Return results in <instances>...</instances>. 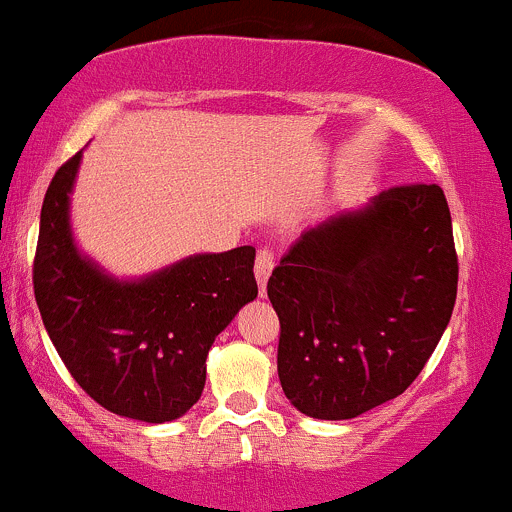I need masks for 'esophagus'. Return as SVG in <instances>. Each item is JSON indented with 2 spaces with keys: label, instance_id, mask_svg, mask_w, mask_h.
Masks as SVG:
<instances>
[{
  "label": "esophagus",
  "instance_id": "34e87169",
  "mask_svg": "<svg viewBox=\"0 0 512 512\" xmlns=\"http://www.w3.org/2000/svg\"><path fill=\"white\" fill-rule=\"evenodd\" d=\"M273 254L268 249H261L258 251V256H256V263H254V273H256V281H258V293H266V281H268V276H271V271H273Z\"/></svg>",
  "mask_w": 512,
  "mask_h": 512
}]
</instances>
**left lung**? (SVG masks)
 I'll return each mask as SVG.
<instances>
[{
  "instance_id": "obj_1",
  "label": "left lung",
  "mask_w": 512,
  "mask_h": 512,
  "mask_svg": "<svg viewBox=\"0 0 512 512\" xmlns=\"http://www.w3.org/2000/svg\"><path fill=\"white\" fill-rule=\"evenodd\" d=\"M458 286L439 184H404L303 231L268 278L278 377L298 412L355 419L399 397L451 320Z\"/></svg>"
}]
</instances>
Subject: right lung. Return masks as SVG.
I'll use <instances>...</instances> for the list:
<instances>
[{
  "instance_id": "right-lung-1",
  "label": "right lung",
  "mask_w": 512,
  "mask_h": 512,
  "mask_svg": "<svg viewBox=\"0 0 512 512\" xmlns=\"http://www.w3.org/2000/svg\"><path fill=\"white\" fill-rule=\"evenodd\" d=\"M83 152L46 189L34 295L56 352L83 392L128 419L162 424L199 402L209 347L258 295L254 246L182 258L118 281L78 251L68 221Z\"/></svg>"
}]
</instances>
